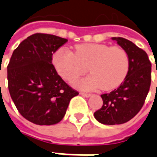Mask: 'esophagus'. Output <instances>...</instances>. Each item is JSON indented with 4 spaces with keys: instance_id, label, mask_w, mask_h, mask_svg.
I'll return each mask as SVG.
<instances>
[{
    "instance_id": "obj_1",
    "label": "esophagus",
    "mask_w": 157,
    "mask_h": 157,
    "mask_svg": "<svg viewBox=\"0 0 157 157\" xmlns=\"http://www.w3.org/2000/svg\"><path fill=\"white\" fill-rule=\"evenodd\" d=\"M80 94L82 95V96H85V97H89L91 95L90 93H86V92H81Z\"/></svg>"
}]
</instances>
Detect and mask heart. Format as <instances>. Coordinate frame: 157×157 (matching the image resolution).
<instances>
[{
	"label": "heart",
	"mask_w": 157,
	"mask_h": 157,
	"mask_svg": "<svg viewBox=\"0 0 157 157\" xmlns=\"http://www.w3.org/2000/svg\"><path fill=\"white\" fill-rule=\"evenodd\" d=\"M57 72L68 81H74L88 72V78L75 82L82 89L98 88L111 90L117 88L127 76L129 56L120 46L83 43L75 46V54L67 48H59L53 56Z\"/></svg>",
	"instance_id": "obj_1"
}]
</instances>
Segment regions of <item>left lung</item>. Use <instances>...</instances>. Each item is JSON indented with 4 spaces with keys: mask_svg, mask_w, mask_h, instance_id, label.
Returning <instances> with one entry per match:
<instances>
[{
    "mask_svg": "<svg viewBox=\"0 0 157 157\" xmlns=\"http://www.w3.org/2000/svg\"><path fill=\"white\" fill-rule=\"evenodd\" d=\"M112 40L127 51L129 68L125 80L117 89L101 95L103 104L94 116L106 125L122 124L136 116L145 102L151 84V62L147 53L125 38L113 37Z\"/></svg>",
    "mask_w": 157,
    "mask_h": 157,
    "instance_id": "obj_1",
    "label": "left lung"
}]
</instances>
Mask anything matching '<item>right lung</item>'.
I'll return each mask as SVG.
<instances>
[{
	"label": "right lung",
	"mask_w": 157,
	"mask_h": 157,
	"mask_svg": "<svg viewBox=\"0 0 157 157\" xmlns=\"http://www.w3.org/2000/svg\"><path fill=\"white\" fill-rule=\"evenodd\" d=\"M68 41L36 33L13 52L8 65V91L21 116L37 125H53L64 117L70 100L79 94L57 74L53 54Z\"/></svg>",
	"instance_id": "obj_1"
}]
</instances>
